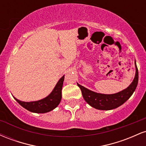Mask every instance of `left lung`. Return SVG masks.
<instances>
[{"label":"left lung","mask_w":146,"mask_h":146,"mask_svg":"<svg viewBox=\"0 0 146 146\" xmlns=\"http://www.w3.org/2000/svg\"><path fill=\"white\" fill-rule=\"evenodd\" d=\"M135 68H136V73H135V78L130 86L125 89L115 94L107 95L98 93L88 90V88L81 86L79 84H78V86L81 89L84 100L90 106L98 110H108L115 109L124 104L131 97L136 89L139 80L138 68L136 65V62H135Z\"/></svg>","instance_id":"8db88e82"}]
</instances>
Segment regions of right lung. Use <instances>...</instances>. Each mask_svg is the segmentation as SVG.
Wrapping results in <instances>:
<instances>
[{
	"label": "right lung",
	"instance_id": "add662e5",
	"mask_svg": "<svg viewBox=\"0 0 146 146\" xmlns=\"http://www.w3.org/2000/svg\"><path fill=\"white\" fill-rule=\"evenodd\" d=\"M64 75H63L58 82L57 84L47 97L36 102H22L16 98V102L25 109L36 113H45L56 108L59 105L62 99V88Z\"/></svg>",
	"mask_w": 146,
	"mask_h": 146
}]
</instances>
